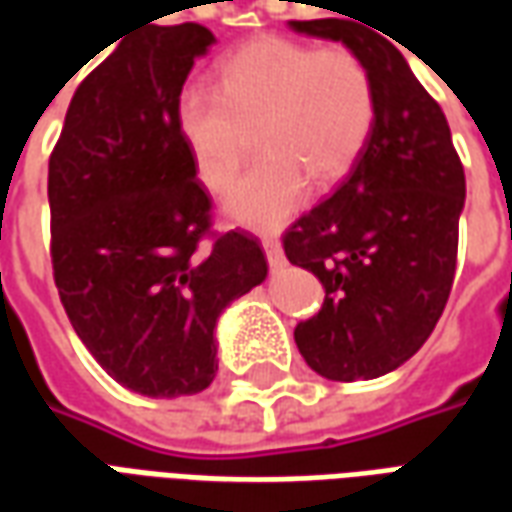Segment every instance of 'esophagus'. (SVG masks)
Here are the masks:
<instances>
[{
    "label": "esophagus",
    "mask_w": 512,
    "mask_h": 512,
    "mask_svg": "<svg viewBox=\"0 0 512 512\" xmlns=\"http://www.w3.org/2000/svg\"><path fill=\"white\" fill-rule=\"evenodd\" d=\"M263 249H266L268 266L271 268H282L285 266V255H282V246L274 235H263Z\"/></svg>",
    "instance_id": "34e87169"
}]
</instances>
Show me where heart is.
Instances as JSON below:
<instances>
[{
  "label": "heart",
  "mask_w": 512,
  "mask_h": 512,
  "mask_svg": "<svg viewBox=\"0 0 512 512\" xmlns=\"http://www.w3.org/2000/svg\"><path fill=\"white\" fill-rule=\"evenodd\" d=\"M175 126L211 191L233 183L255 131L263 156L227 194L224 213L271 230L299 211L310 180L332 186L362 156L376 126V82L348 46L260 38L224 60L219 87L180 90Z\"/></svg>",
  "instance_id": "obj_1"
}]
</instances>
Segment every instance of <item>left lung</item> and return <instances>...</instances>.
I'll use <instances>...</instances> for the list:
<instances>
[{"label":"left lung","mask_w":512,"mask_h":512,"mask_svg":"<svg viewBox=\"0 0 512 512\" xmlns=\"http://www.w3.org/2000/svg\"><path fill=\"white\" fill-rule=\"evenodd\" d=\"M290 29L343 40L376 82V126L362 156L282 235L290 263L326 290L321 312L293 332L304 362L329 381H367L417 354L450 299L463 164L441 106L381 29L343 18Z\"/></svg>","instance_id":"obj_1"}]
</instances>
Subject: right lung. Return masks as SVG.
Segmentation results:
<instances>
[{
  "instance_id": "obj_1",
  "label": "right lung",
  "mask_w": 512,
  "mask_h": 512,
  "mask_svg": "<svg viewBox=\"0 0 512 512\" xmlns=\"http://www.w3.org/2000/svg\"><path fill=\"white\" fill-rule=\"evenodd\" d=\"M202 24L147 21L87 73L49 158L51 266L79 340L117 384L145 397L211 386L216 321L260 285L249 233H211V197L175 126Z\"/></svg>"
}]
</instances>
